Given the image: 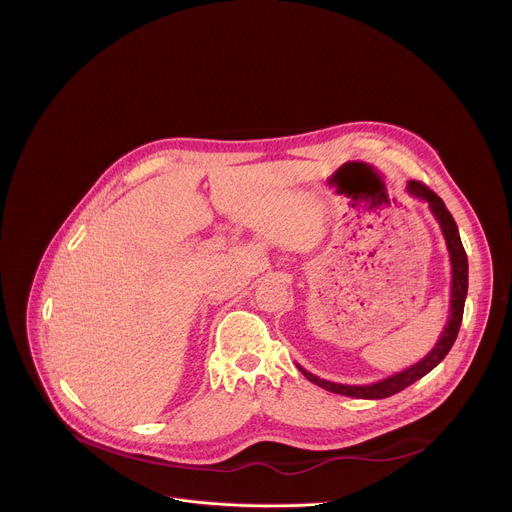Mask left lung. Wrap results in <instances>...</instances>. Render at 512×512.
I'll return each mask as SVG.
<instances>
[{"mask_svg": "<svg viewBox=\"0 0 512 512\" xmlns=\"http://www.w3.org/2000/svg\"><path fill=\"white\" fill-rule=\"evenodd\" d=\"M407 192L419 200H425L429 204L431 214L435 216V221L440 223V229L444 233L446 245H448V253H450V263H452V291H450V316H448V324L440 336V340L435 342V346L431 348L429 354H425L419 362H415L413 367L395 373L383 381H377L373 385H342V383H330L324 381L312 373H308L304 367L298 369L300 373L312 381L314 385L330 391V393H338V395H346V397H354V399H385L391 397L403 389H407L409 385H413L415 381H419L421 377H425L429 371H433L437 364H440L446 354L450 352V348L456 342V336L460 332V324H462V316H464V304H466V294H468V257L458 233V225L454 221V216L450 214V210L446 208L444 200L437 196L433 190H429L425 184L421 182H407Z\"/></svg>", "mask_w": 512, "mask_h": 512, "instance_id": "obj_1", "label": "left lung"}]
</instances>
